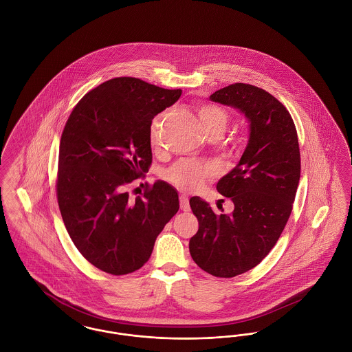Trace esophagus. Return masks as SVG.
Listing matches in <instances>:
<instances>
[{"label": "esophagus", "mask_w": 352, "mask_h": 352, "mask_svg": "<svg viewBox=\"0 0 352 352\" xmlns=\"http://www.w3.org/2000/svg\"><path fill=\"white\" fill-rule=\"evenodd\" d=\"M179 204H181V210L184 212L190 211V203H188V198L186 195H181L179 197Z\"/></svg>", "instance_id": "1"}]
</instances>
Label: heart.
Instances as JSON below:
<instances>
[{
  "label": "heart",
  "mask_w": 352,
  "mask_h": 352,
  "mask_svg": "<svg viewBox=\"0 0 352 352\" xmlns=\"http://www.w3.org/2000/svg\"><path fill=\"white\" fill-rule=\"evenodd\" d=\"M198 116L201 120L206 133H223L227 126V113L215 105H201L198 109ZM161 118H155L151 124V141L153 145L157 144L158 129ZM212 173V168L207 165H199L195 162L182 161L175 164L166 171V178L182 188H194L201 184V179Z\"/></svg>",
  "instance_id": "1"
}]
</instances>
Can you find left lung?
I'll return each mask as SVG.
<instances>
[{
	"label": "left lung",
	"instance_id": "left-lung-1",
	"mask_svg": "<svg viewBox=\"0 0 352 352\" xmlns=\"http://www.w3.org/2000/svg\"><path fill=\"white\" fill-rule=\"evenodd\" d=\"M210 100L243 113L250 137L237 165L217 184L234 201V211L217 214L199 197L190 199L199 230L188 248L199 268L230 278L260 264L283 234L300 184L301 157L293 118L267 91L234 83Z\"/></svg>",
	"mask_w": 352,
	"mask_h": 352
}]
</instances>
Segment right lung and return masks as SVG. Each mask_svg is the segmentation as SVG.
<instances>
[{
	"label": "right lung",
	"instance_id": "add662e5",
	"mask_svg": "<svg viewBox=\"0 0 352 352\" xmlns=\"http://www.w3.org/2000/svg\"><path fill=\"white\" fill-rule=\"evenodd\" d=\"M181 95L115 78L89 91L68 118L59 146V210L75 247L102 272L141 268L179 210L177 190L164 181L135 199L125 188L151 166V120Z\"/></svg>",
	"mask_w": 352,
	"mask_h": 352
}]
</instances>
